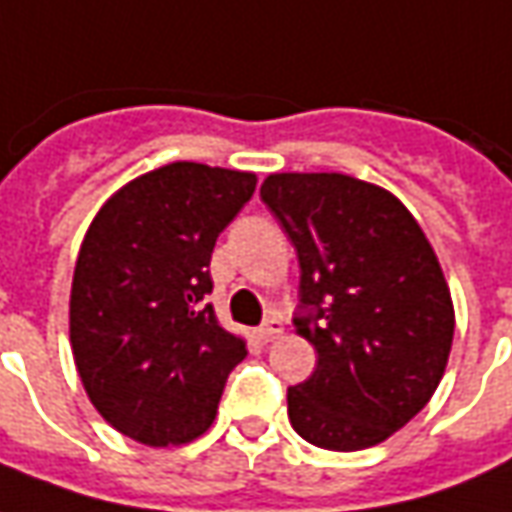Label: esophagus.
<instances>
[{
  "instance_id": "34e87169",
  "label": "esophagus",
  "mask_w": 512,
  "mask_h": 512,
  "mask_svg": "<svg viewBox=\"0 0 512 512\" xmlns=\"http://www.w3.org/2000/svg\"><path fill=\"white\" fill-rule=\"evenodd\" d=\"M281 331H284V320H281V315H276V312H270L267 320L259 326V331H256V337H259L262 343H273Z\"/></svg>"
}]
</instances>
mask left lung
<instances>
[{
    "instance_id": "obj_1",
    "label": "left lung",
    "mask_w": 512,
    "mask_h": 512,
    "mask_svg": "<svg viewBox=\"0 0 512 512\" xmlns=\"http://www.w3.org/2000/svg\"><path fill=\"white\" fill-rule=\"evenodd\" d=\"M301 264L295 331L317 368L287 390L292 429L331 451L370 449L424 410L454 340L438 256L407 206L340 172L262 183Z\"/></svg>"
}]
</instances>
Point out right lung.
<instances>
[{
    "mask_svg": "<svg viewBox=\"0 0 512 512\" xmlns=\"http://www.w3.org/2000/svg\"><path fill=\"white\" fill-rule=\"evenodd\" d=\"M253 172L175 161L105 200L77 253L69 340L91 404L144 446L200 438L245 340L217 323L211 250Z\"/></svg>",
    "mask_w": 512,
    "mask_h": 512,
    "instance_id": "1",
    "label": "right lung"
}]
</instances>
